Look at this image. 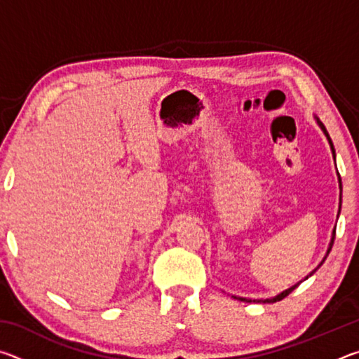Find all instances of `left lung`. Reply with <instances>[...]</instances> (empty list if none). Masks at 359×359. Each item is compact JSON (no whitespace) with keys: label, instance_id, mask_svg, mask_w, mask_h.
<instances>
[{"label":"left lung","instance_id":"left-lung-1","mask_svg":"<svg viewBox=\"0 0 359 359\" xmlns=\"http://www.w3.org/2000/svg\"><path fill=\"white\" fill-rule=\"evenodd\" d=\"M318 123H320V126L321 128H323V131H325V135H326V137H327V141H330V144H331V149H332V155H334V147H332V141H331V137H330V135H327V131H326V128H325V125L321 123V121L318 120ZM339 182H340V177H339ZM340 190H342V184H340ZM340 205H342V194H340ZM334 238H336V228H334V233H332V239H331V244H330V248H327V253L326 255H330V252H331V248H332V244H334ZM325 259H326V257L323 258V261H321V263L318 264V267L317 269H320V266L325 263ZM317 269H315L313 272H311V276L312 274H315V272H317ZM301 283V282H299ZM299 283H296L294 287H291V288H288L287 291H283V293H280L278 296H276V297H272V299H264V301H258V302H277V301H282L283 297H287L291 291H293L294 288H297L299 287ZM236 297V296H234ZM238 299H241V301H247V302H252V299H245V297H238ZM255 302V301H253Z\"/></svg>","mask_w":359,"mask_h":359}]
</instances>
